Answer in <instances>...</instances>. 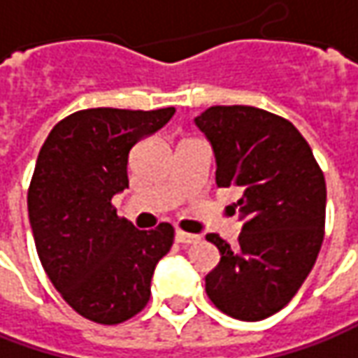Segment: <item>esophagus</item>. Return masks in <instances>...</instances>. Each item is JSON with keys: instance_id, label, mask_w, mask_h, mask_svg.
I'll return each mask as SVG.
<instances>
[{"instance_id": "1", "label": "esophagus", "mask_w": 358, "mask_h": 358, "mask_svg": "<svg viewBox=\"0 0 358 358\" xmlns=\"http://www.w3.org/2000/svg\"><path fill=\"white\" fill-rule=\"evenodd\" d=\"M198 240H200V236H196V234H188V231H182V229H178V231H176V241H178V243H182V245L196 243Z\"/></svg>"}]
</instances>
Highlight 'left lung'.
I'll use <instances>...</instances> for the list:
<instances>
[{"mask_svg":"<svg viewBox=\"0 0 358 358\" xmlns=\"http://www.w3.org/2000/svg\"><path fill=\"white\" fill-rule=\"evenodd\" d=\"M216 155V184L241 192L238 248L206 240L220 264L206 293L222 313L262 321L278 313L313 269L325 236L327 186L311 146L287 118L255 106H210L196 117Z\"/></svg>","mask_w":358,"mask_h":358,"instance_id":"left-lung-1","label":"left lung"}]
</instances>
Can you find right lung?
<instances>
[{
    "mask_svg": "<svg viewBox=\"0 0 358 358\" xmlns=\"http://www.w3.org/2000/svg\"><path fill=\"white\" fill-rule=\"evenodd\" d=\"M174 113L77 110L39 150L27 192L37 255L61 297L89 321L118 325L141 313L156 264L174 243L170 224L141 231L113 206V196L129 188L130 148Z\"/></svg>",
    "mask_w": 358,
    "mask_h": 358,
    "instance_id": "1",
    "label": "right lung"
}]
</instances>
